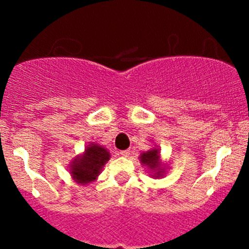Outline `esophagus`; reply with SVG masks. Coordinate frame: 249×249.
I'll use <instances>...</instances> for the list:
<instances>
[{
	"label": "esophagus",
	"mask_w": 249,
	"mask_h": 249,
	"mask_svg": "<svg viewBox=\"0 0 249 249\" xmlns=\"http://www.w3.org/2000/svg\"><path fill=\"white\" fill-rule=\"evenodd\" d=\"M119 155L120 157L127 158L130 155V150H122V152H119Z\"/></svg>",
	"instance_id": "obj_1"
}]
</instances>
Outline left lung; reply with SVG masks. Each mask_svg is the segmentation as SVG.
I'll return each mask as SVG.
<instances>
[{"instance_id":"left-lung-1","label":"left lung","mask_w":249,"mask_h":249,"mask_svg":"<svg viewBox=\"0 0 249 249\" xmlns=\"http://www.w3.org/2000/svg\"><path fill=\"white\" fill-rule=\"evenodd\" d=\"M139 160L141 165L144 166L148 176L154 178V179L164 178L167 170L170 169L169 162L162 160L161 154H160V148L155 144H153L152 148L148 149L147 152L141 153Z\"/></svg>"}]
</instances>
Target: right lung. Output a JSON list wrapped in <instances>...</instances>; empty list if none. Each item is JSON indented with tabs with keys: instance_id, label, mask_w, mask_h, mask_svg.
<instances>
[{
	"instance_id": "add662e5",
	"label": "right lung",
	"mask_w": 249,
	"mask_h": 249,
	"mask_svg": "<svg viewBox=\"0 0 249 249\" xmlns=\"http://www.w3.org/2000/svg\"><path fill=\"white\" fill-rule=\"evenodd\" d=\"M109 159L110 153L105 145L90 142L80 154L72 159L67 170L76 184L89 185L96 182Z\"/></svg>"
}]
</instances>
